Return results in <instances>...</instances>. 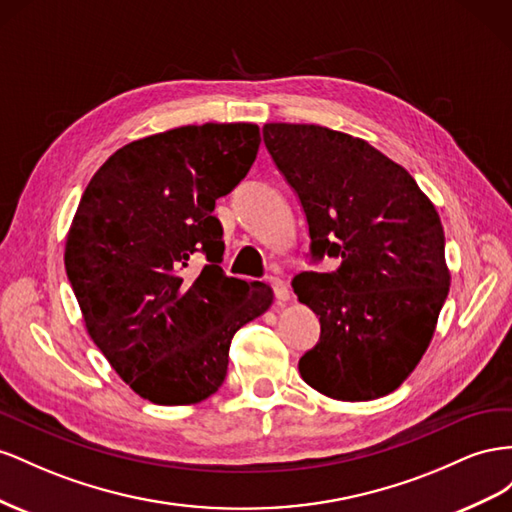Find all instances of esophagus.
Segmentation results:
<instances>
[{"mask_svg": "<svg viewBox=\"0 0 512 512\" xmlns=\"http://www.w3.org/2000/svg\"><path fill=\"white\" fill-rule=\"evenodd\" d=\"M268 283H270V287H272V291H274V298H276V300L285 302V300L289 298V287H287V283H285L283 279H279V276H270Z\"/></svg>", "mask_w": 512, "mask_h": 512, "instance_id": "esophagus-1", "label": "esophagus"}]
</instances>
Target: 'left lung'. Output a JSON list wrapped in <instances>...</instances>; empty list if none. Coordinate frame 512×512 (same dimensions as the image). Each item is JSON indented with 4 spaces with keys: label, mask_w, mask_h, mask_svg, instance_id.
<instances>
[{
    "label": "left lung",
    "mask_w": 512,
    "mask_h": 512,
    "mask_svg": "<svg viewBox=\"0 0 512 512\" xmlns=\"http://www.w3.org/2000/svg\"><path fill=\"white\" fill-rule=\"evenodd\" d=\"M264 143L309 225L298 300L319 319L302 379L326 397L369 401L403 384L420 362L448 296L444 227L401 165L358 137L315 124H266Z\"/></svg>",
    "instance_id": "obj_1"
}]
</instances>
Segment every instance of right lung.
Instances as JSON below:
<instances>
[{"instance_id": "obj_1", "label": "right lung", "mask_w": 512, "mask_h": 512, "mask_svg": "<svg viewBox=\"0 0 512 512\" xmlns=\"http://www.w3.org/2000/svg\"><path fill=\"white\" fill-rule=\"evenodd\" d=\"M255 124L182 126L124 145L87 184L66 274L87 332L124 382L158 405L199 403L227 375L229 345L272 302L227 276L212 214L251 171ZM201 254L197 275L183 270Z\"/></svg>"}]
</instances>
